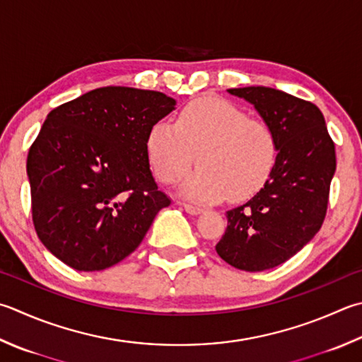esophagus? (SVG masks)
Here are the masks:
<instances>
[{"mask_svg":"<svg viewBox=\"0 0 362 362\" xmlns=\"http://www.w3.org/2000/svg\"><path fill=\"white\" fill-rule=\"evenodd\" d=\"M182 206H184V209H186V213L192 214V216L200 214L203 211L200 206H194V204H190V203H182Z\"/></svg>","mask_w":362,"mask_h":362,"instance_id":"1","label":"esophagus"}]
</instances>
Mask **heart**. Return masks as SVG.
I'll list each match as a JSON object with an SVG mask.
<instances>
[{"label":"heart","instance_id":"obj_1","mask_svg":"<svg viewBox=\"0 0 362 362\" xmlns=\"http://www.w3.org/2000/svg\"><path fill=\"white\" fill-rule=\"evenodd\" d=\"M146 154L160 182L175 184L195 162L200 168L184 182L190 200L244 202L260 190L274 168L277 140L272 129L219 98L192 100L176 122H154Z\"/></svg>","mask_w":362,"mask_h":362}]
</instances>
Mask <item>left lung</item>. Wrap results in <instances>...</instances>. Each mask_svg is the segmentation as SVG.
Masks as SVG:
<instances>
[{"instance_id":"1","label":"left lung","mask_w":362,"mask_h":362,"mask_svg":"<svg viewBox=\"0 0 362 362\" xmlns=\"http://www.w3.org/2000/svg\"><path fill=\"white\" fill-rule=\"evenodd\" d=\"M247 100L277 140L269 180L241 204L227 211V230L216 250L243 271L276 268L308 244L328 208L336 149L323 113L312 102L266 86L231 88Z\"/></svg>"}]
</instances>
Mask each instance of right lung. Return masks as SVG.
Segmentation results:
<instances>
[{"label": "right lung", "mask_w": 362, "mask_h": 362, "mask_svg": "<svg viewBox=\"0 0 362 362\" xmlns=\"http://www.w3.org/2000/svg\"><path fill=\"white\" fill-rule=\"evenodd\" d=\"M175 105L159 91L105 86L47 115L26 173L34 228L58 260L102 271L139 247L172 203L149 170L146 137Z\"/></svg>", "instance_id": "right-lung-1"}]
</instances>
